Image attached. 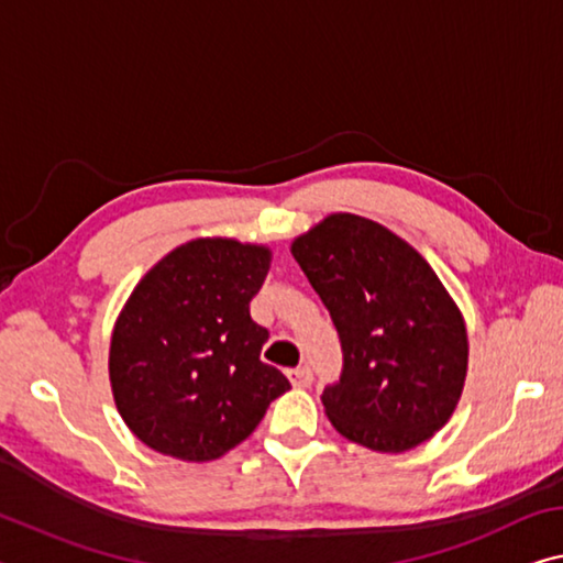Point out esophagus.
<instances>
[{
    "mask_svg": "<svg viewBox=\"0 0 563 563\" xmlns=\"http://www.w3.org/2000/svg\"><path fill=\"white\" fill-rule=\"evenodd\" d=\"M288 380H290L296 388H308L310 383H313V371H310L308 365H300V368L288 371Z\"/></svg>",
    "mask_w": 563,
    "mask_h": 563,
    "instance_id": "esophagus-1",
    "label": "esophagus"
}]
</instances>
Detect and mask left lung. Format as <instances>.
Returning a JSON list of instances; mask_svg holds the SVG:
<instances>
[{
  "label": "left lung",
  "mask_w": 563,
  "mask_h": 563,
  "mask_svg": "<svg viewBox=\"0 0 563 563\" xmlns=\"http://www.w3.org/2000/svg\"><path fill=\"white\" fill-rule=\"evenodd\" d=\"M290 253L341 335L343 376L323 390L328 421L380 453L433 439L468 371L466 320L433 267L386 225L353 212L323 218Z\"/></svg>",
  "instance_id": "left-lung-1"
}]
</instances>
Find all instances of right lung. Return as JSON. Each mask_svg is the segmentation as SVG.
Returning <instances> with one entry per match:
<instances>
[{
    "label": "right lung",
    "instance_id": "1",
    "mask_svg": "<svg viewBox=\"0 0 563 563\" xmlns=\"http://www.w3.org/2000/svg\"><path fill=\"white\" fill-rule=\"evenodd\" d=\"M273 250L195 238L130 292L110 338V386L122 421L150 449L190 463L225 456L290 390L261 361L267 330L250 318Z\"/></svg>",
    "mask_w": 563,
    "mask_h": 563
}]
</instances>
